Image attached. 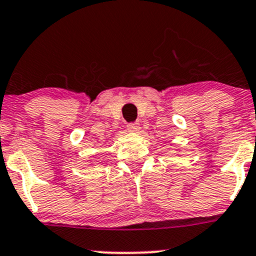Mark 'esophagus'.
Returning a JSON list of instances; mask_svg holds the SVG:
<instances>
[{
  "instance_id": "34e87169",
  "label": "esophagus",
  "mask_w": 256,
  "mask_h": 256,
  "mask_svg": "<svg viewBox=\"0 0 256 256\" xmlns=\"http://www.w3.org/2000/svg\"><path fill=\"white\" fill-rule=\"evenodd\" d=\"M140 124L138 122H135V124H130V125H128V130L130 131V132H134V134H136V132H138V131H140Z\"/></svg>"
}]
</instances>
